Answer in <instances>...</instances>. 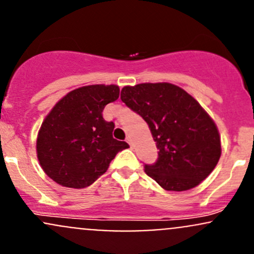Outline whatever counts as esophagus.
Wrapping results in <instances>:
<instances>
[{"instance_id": "1", "label": "esophagus", "mask_w": 254, "mask_h": 254, "mask_svg": "<svg viewBox=\"0 0 254 254\" xmlns=\"http://www.w3.org/2000/svg\"><path fill=\"white\" fill-rule=\"evenodd\" d=\"M127 142L129 143V145H130V147L132 148V141H131V137H130V136H129V137H127Z\"/></svg>"}]
</instances>
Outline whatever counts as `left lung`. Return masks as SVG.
Returning <instances> with one entry per match:
<instances>
[{
    "label": "left lung",
    "instance_id": "obj_1",
    "mask_svg": "<svg viewBox=\"0 0 254 254\" xmlns=\"http://www.w3.org/2000/svg\"><path fill=\"white\" fill-rule=\"evenodd\" d=\"M120 98L148 124L159 152L145 172L164 190H190L213 172L221 154L217 125L185 90L148 82L123 87Z\"/></svg>",
    "mask_w": 254,
    "mask_h": 254
}]
</instances>
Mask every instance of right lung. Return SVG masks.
<instances>
[{"label": "right lung", "mask_w": 254, "mask_h": 254, "mask_svg": "<svg viewBox=\"0 0 254 254\" xmlns=\"http://www.w3.org/2000/svg\"><path fill=\"white\" fill-rule=\"evenodd\" d=\"M119 97L117 85H90L73 90L56 103L36 141L37 158L47 175L65 188L84 189L107 172L117 153L129 147L113 137L106 105Z\"/></svg>", "instance_id": "right-lung-1"}]
</instances>
